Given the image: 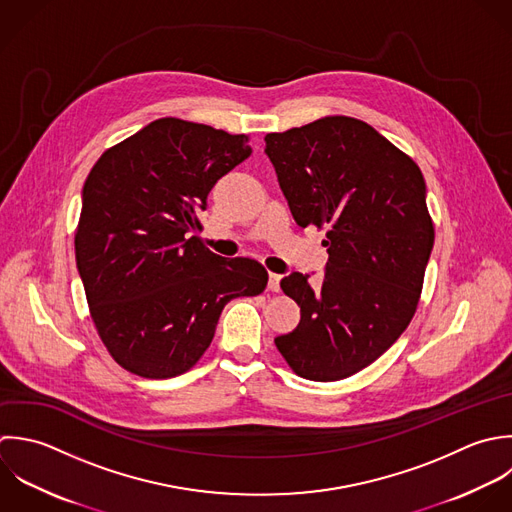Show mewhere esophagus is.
I'll return each mask as SVG.
<instances>
[{"mask_svg": "<svg viewBox=\"0 0 512 512\" xmlns=\"http://www.w3.org/2000/svg\"><path fill=\"white\" fill-rule=\"evenodd\" d=\"M269 291L271 293H279L281 291V275H277V273L269 275Z\"/></svg>", "mask_w": 512, "mask_h": 512, "instance_id": "1", "label": "esophagus"}]
</instances>
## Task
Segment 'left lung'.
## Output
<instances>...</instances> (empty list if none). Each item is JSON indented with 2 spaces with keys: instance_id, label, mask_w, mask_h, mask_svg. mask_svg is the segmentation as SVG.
<instances>
[{
  "instance_id": "left-lung-1",
  "label": "left lung",
  "mask_w": 512,
  "mask_h": 512,
  "mask_svg": "<svg viewBox=\"0 0 512 512\" xmlns=\"http://www.w3.org/2000/svg\"><path fill=\"white\" fill-rule=\"evenodd\" d=\"M299 227L327 229L321 289L291 273L281 289L301 321L275 339L309 381L347 379L377 361L409 327L435 243L419 165L369 123L329 115L265 135Z\"/></svg>"
}]
</instances>
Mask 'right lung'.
Masks as SVG:
<instances>
[{"label": "right lung", "mask_w": 512, "mask_h": 512, "mask_svg": "<svg viewBox=\"0 0 512 512\" xmlns=\"http://www.w3.org/2000/svg\"><path fill=\"white\" fill-rule=\"evenodd\" d=\"M249 155L247 135L163 117L89 171L75 261L93 325L125 371L145 379L189 371L223 307L265 291L261 263L219 257L195 235L217 179Z\"/></svg>", "instance_id": "right-lung-1"}]
</instances>
